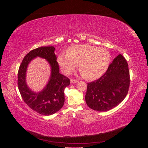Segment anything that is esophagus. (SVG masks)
Masks as SVG:
<instances>
[{"label":"esophagus","mask_w":148,"mask_h":148,"mask_svg":"<svg viewBox=\"0 0 148 148\" xmlns=\"http://www.w3.org/2000/svg\"><path fill=\"white\" fill-rule=\"evenodd\" d=\"M77 82H78L77 80H76L75 79H70V83H77Z\"/></svg>","instance_id":"esophagus-1"}]
</instances>
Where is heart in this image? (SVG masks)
<instances>
[{"instance_id": "obj_1", "label": "heart", "mask_w": 148, "mask_h": 148, "mask_svg": "<svg viewBox=\"0 0 148 148\" xmlns=\"http://www.w3.org/2000/svg\"><path fill=\"white\" fill-rule=\"evenodd\" d=\"M110 60L109 51L105 48L80 44L70 46L66 53H60L57 62L62 72L69 75L77 65L83 77L88 80L96 79L108 69Z\"/></svg>"}]
</instances>
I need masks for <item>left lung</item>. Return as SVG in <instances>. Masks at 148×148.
<instances>
[{
	"instance_id": "1",
	"label": "left lung",
	"mask_w": 148,
	"mask_h": 148,
	"mask_svg": "<svg viewBox=\"0 0 148 148\" xmlns=\"http://www.w3.org/2000/svg\"><path fill=\"white\" fill-rule=\"evenodd\" d=\"M130 82L127 62L119 54L100 78L88 83L85 96L88 106L99 112L113 109L127 95Z\"/></svg>"
}]
</instances>
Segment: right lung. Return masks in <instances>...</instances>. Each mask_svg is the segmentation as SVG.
<instances>
[{
	"instance_id": "1",
	"label": "right lung",
	"mask_w": 148,
	"mask_h": 148,
	"mask_svg": "<svg viewBox=\"0 0 148 148\" xmlns=\"http://www.w3.org/2000/svg\"><path fill=\"white\" fill-rule=\"evenodd\" d=\"M55 51L54 47L44 46L30 51L24 57L18 72V86L22 99L31 109L44 115L55 114L63 107L65 102L64 89L70 84L69 78L59 73ZM37 56L48 62L51 73L45 88L42 91L36 93L27 86L25 75L29 64Z\"/></svg>"
}]
</instances>
